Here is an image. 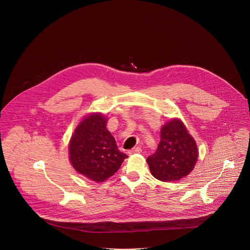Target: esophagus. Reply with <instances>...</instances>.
Wrapping results in <instances>:
<instances>
[{
  "instance_id": "esophagus-1",
  "label": "esophagus",
  "mask_w": 250,
  "mask_h": 250,
  "mask_svg": "<svg viewBox=\"0 0 250 250\" xmlns=\"http://www.w3.org/2000/svg\"><path fill=\"white\" fill-rule=\"evenodd\" d=\"M141 152V148L140 147H133L132 149L128 150V154H134V153H140Z\"/></svg>"
}]
</instances>
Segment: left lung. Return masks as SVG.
Returning a JSON list of instances; mask_svg holds the SVG:
<instances>
[{"instance_id":"1","label":"left lung","mask_w":250,"mask_h":250,"mask_svg":"<svg viewBox=\"0 0 250 250\" xmlns=\"http://www.w3.org/2000/svg\"><path fill=\"white\" fill-rule=\"evenodd\" d=\"M198 159L193 137L180 120H172L161 128L156 151L147 157L153 177L162 182L178 181L189 175Z\"/></svg>"}]
</instances>
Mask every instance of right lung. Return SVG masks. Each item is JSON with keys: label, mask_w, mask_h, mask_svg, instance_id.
Returning <instances> with one entry per match:
<instances>
[{"label": "right lung", "mask_w": 250, "mask_h": 250, "mask_svg": "<svg viewBox=\"0 0 250 250\" xmlns=\"http://www.w3.org/2000/svg\"><path fill=\"white\" fill-rule=\"evenodd\" d=\"M105 125L103 115L88 116L76 127L69 145L72 166L95 182H103L113 176L127 157L119 150Z\"/></svg>", "instance_id": "1"}]
</instances>
